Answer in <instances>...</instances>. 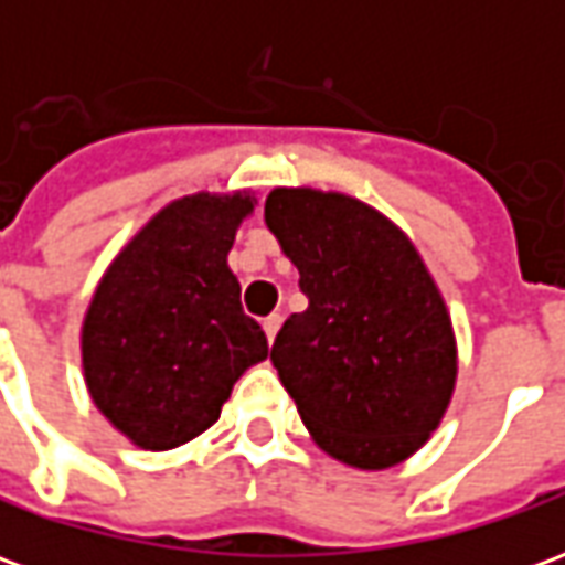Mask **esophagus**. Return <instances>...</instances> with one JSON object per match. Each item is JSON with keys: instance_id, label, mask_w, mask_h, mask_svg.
Masks as SVG:
<instances>
[{"instance_id": "34e87169", "label": "esophagus", "mask_w": 565, "mask_h": 565, "mask_svg": "<svg viewBox=\"0 0 565 565\" xmlns=\"http://www.w3.org/2000/svg\"><path fill=\"white\" fill-rule=\"evenodd\" d=\"M263 330H266V339L275 342V332L281 330V315H269V318L263 320Z\"/></svg>"}]
</instances>
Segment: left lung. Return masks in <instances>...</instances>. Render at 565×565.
I'll return each instance as SVG.
<instances>
[{
	"label": "left lung",
	"mask_w": 565,
	"mask_h": 565,
	"mask_svg": "<svg viewBox=\"0 0 565 565\" xmlns=\"http://www.w3.org/2000/svg\"><path fill=\"white\" fill-rule=\"evenodd\" d=\"M266 226L308 296L271 344L302 424L348 466L403 462L438 426L457 379L448 308L424 259L384 214L342 193L278 186Z\"/></svg>",
	"instance_id": "1"
}]
</instances>
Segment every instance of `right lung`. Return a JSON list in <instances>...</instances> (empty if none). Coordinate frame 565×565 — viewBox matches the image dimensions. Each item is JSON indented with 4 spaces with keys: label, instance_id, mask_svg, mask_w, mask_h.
Listing matches in <instances>:
<instances>
[{
    "label": "right lung",
    "instance_id": "right-lung-1",
    "mask_svg": "<svg viewBox=\"0 0 565 565\" xmlns=\"http://www.w3.org/2000/svg\"><path fill=\"white\" fill-rule=\"evenodd\" d=\"M245 193H196L166 205L108 266L84 332L93 403L145 450L205 433L247 366L269 354L226 266Z\"/></svg>",
    "mask_w": 565,
    "mask_h": 565
}]
</instances>
